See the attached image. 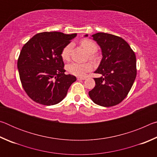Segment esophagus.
Here are the masks:
<instances>
[{
	"label": "esophagus",
	"mask_w": 157,
	"mask_h": 157,
	"mask_svg": "<svg viewBox=\"0 0 157 157\" xmlns=\"http://www.w3.org/2000/svg\"><path fill=\"white\" fill-rule=\"evenodd\" d=\"M78 80H84V79H86V78H79V77H78Z\"/></svg>",
	"instance_id": "34e87169"
}]
</instances>
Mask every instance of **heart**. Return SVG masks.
<instances>
[{
	"instance_id": "1",
	"label": "heart",
	"mask_w": 157,
	"mask_h": 157,
	"mask_svg": "<svg viewBox=\"0 0 157 157\" xmlns=\"http://www.w3.org/2000/svg\"><path fill=\"white\" fill-rule=\"evenodd\" d=\"M80 45L87 52L89 53V59L94 61L96 59V57L95 56L94 54H93V53L96 52L98 50L96 44L89 39H84L80 41ZM71 49H72V44H71L66 45L62 49V52H61V57L63 61L68 62L70 59ZM92 68L93 66L90 62H73L66 66V70L68 71L69 73L78 77H84L85 74L91 71Z\"/></svg>"
}]
</instances>
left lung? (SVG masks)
Listing matches in <instances>:
<instances>
[{
  "mask_svg": "<svg viewBox=\"0 0 157 157\" xmlns=\"http://www.w3.org/2000/svg\"><path fill=\"white\" fill-rule=\"evenodd\" d=\"M91 36L100 47L102 59L95 71L102 76L94 78L95 86L89 92V97L96 105L112 107L126 98L134 84L136 76V55L120 36L104 33Z\"/></svg>",
  "mask_w": 157,
  "mask_h": 157,
  "instance_id": "left-lung-1",
  "label": "left lung"
}]
</instances>
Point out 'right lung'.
<instances>
[{"mask_svg": "<svg viewBox=\"0 0 157 157\" xmlns=\"http://www.w3.org/2000/svg\"><path fill=\"white\" fill-rule=\"evenodd\" d=\"M77 34L44 32L36 34L21 49L17 67L23 88L34 102L50 106L60 102L76 77L66 75L62 49Z\"/></svg>", "mask_w": 157, "mask_h": 157, "instance_id": "right-lung-1", "label": "right lung"}]
</instances>
